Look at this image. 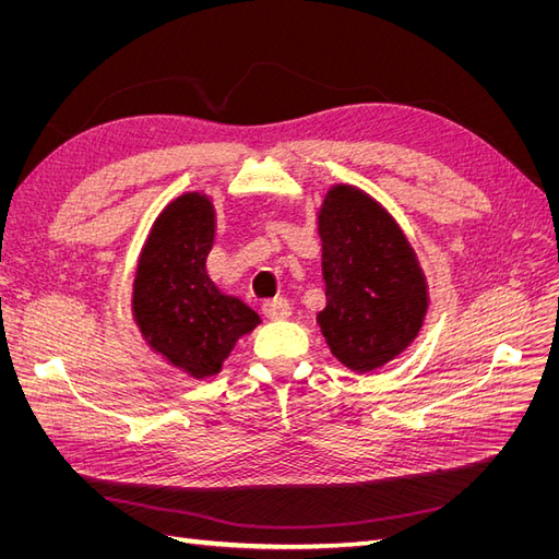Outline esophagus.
Masks as SVG:
<instances>
[{
  "mask_svg": "<svg viewBox=\"0 0 559 559\" xmlns=\"http://www.w3.org/2000/svg\"><path fill=\"white\" fill-rule=\"evenodd\" d=\"M261 312H263L267 319L277 321V319H286V317H289V314H292V308H289V302H286L284 298H270V300H263Z\"/></svg>",
  "mask_w": 559,
  "mask_h": 559,
  "instance_id": "34e87169",
  "label": "esophagus"
}]
</instances>
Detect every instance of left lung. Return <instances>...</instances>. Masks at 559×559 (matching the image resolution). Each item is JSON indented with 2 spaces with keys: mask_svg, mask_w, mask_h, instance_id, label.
I'll return each mask as SVG.
<instances>
[{
  "mask_svg": "<svg viewBox=\"0 0 559 559\" xmlns=\"http://www.w3.org/2000/svg\"><path fill=\"white\" fill-rule=\"evenodd\" d=\"M319 238L326 282L321 335L347 368L368 373L415 341L427 314L425 275L394 218L352 186L329 191Z\"/></svg>",
  "mask_w": 559,
  "mask_h": 559,
  "instance_id": "obj_1",
  "label": "left lung"
}]
</instances>
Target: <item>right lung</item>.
Listing matches in <instances>:
<instances>
[{
  "label": "right lung",
  "instance_id": "right-lung-1",
  "mask_svg": "<svg viewBox=\"0 0 559 559\" xmlns=\"http://www.w3.org/2000/svg\"><path fill=\"white\" fill-rule=\"evenodd\" d=\"M212 242V202L186 193L158 216L134 277L132 310L146 343L193 378L218 373L238 337L261 321L210 280Z\"/></svg>",
  "mask_w": 559,
  "mask_h": 559
}]
</instances>
